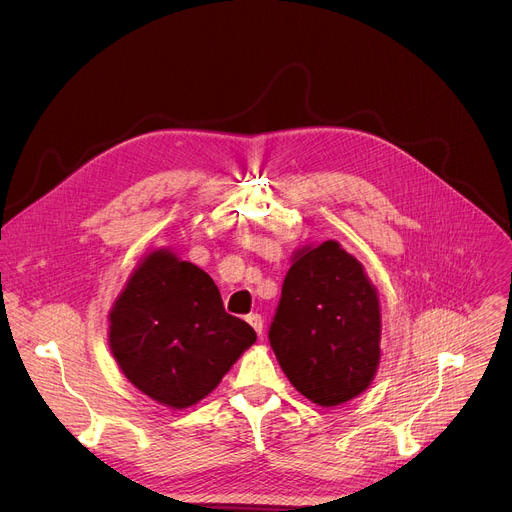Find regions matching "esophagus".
Instances as JSON below:
<instances>
[{
  "label": "esophagus",
  "mask_w": 512,
  "mask_h": 512,
  "mask_svg": "<svg viewBox=\"0 0 512 512\" xmlns=\"http://www.w3.org/2000/svg\"><path fill=\"white\" fill-rule=\"evenodd\" d=\"M248 322L252 324V328L256 330L258 335H262V328H264V320H262V316L260 314H250L248 316Z\"/></svg>",
  "instance_id": "obj_1"
}]
</instances>
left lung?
Instances as JSON below:
<instances>
[{
	"label": "left lung",
	"mask_w": 512,
	"mask_h": 512,
	"mask_svg": "<svg viewBox=\"0 0 512 512\" xmlns=\"http://www.w3.org/2000/svg\"><path fill=\"white\" fill-rule=\"evenodd\" d=\"M380 330L362 262L335 239L293 254L268 341L295 390L320 407L362 395L380 364Z\"/></svg>",
	"instance_id": "obj_1"
}]
</instances>
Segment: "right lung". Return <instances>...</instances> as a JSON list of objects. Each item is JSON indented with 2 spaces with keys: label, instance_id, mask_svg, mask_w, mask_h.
<instances>
[{
  "label": "right lung",
  "instance_id": "add662e5",
  "mask_svg": "<svg viewBox=\"0 0 512 512\" xmlns=\"http://www.w3.org/2000/svg\"><path fill=\"white\" fill-rule=\"evenodd\" d=\"M254 341V328L225 312L215 281L167 248L140 260L109 312L117 366L169 409L213 393Z\"/></svg>",
  "mask_w": 512,
  "mask_h": 512
}]
</instances>
